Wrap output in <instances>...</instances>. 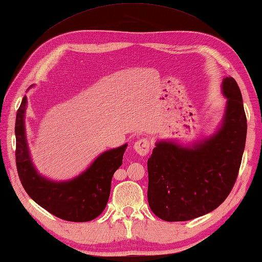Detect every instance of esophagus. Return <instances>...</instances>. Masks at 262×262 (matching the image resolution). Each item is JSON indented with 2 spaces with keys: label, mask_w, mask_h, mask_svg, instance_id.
Returning a JSON list of instances; mask_svg holds the SVG:
<instances>
[{
  "label": "esophagus",
  "mask_w": 262,
  "mask_h": 262,
  "mask_svg": "<svg viewBox=\"0 0 262 262\" xmlns=\"http://www.w3.org/2000/svg\"><path fill=\"white\" fill-rule=\"evenodd\" d=\"M150 147H151V143L147 138L138 139V141H136L135 144H134V149H135L136 153L141 156L147 155L149 153Z\"/></svg>",
  "instance_id": "esophagus-1"
}]
</instances>
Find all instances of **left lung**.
<instances>
[{"label": "left lung", "mask_w": 262, "mask_h": 262, "mask_svg": "<svg viewBox=\"0 0 262 262\" xmlns=\"http://www.w3.org/2000/svg\"><path fill=\"white\" fill-rule=\"evenodd\" d=\"M228 98L223 124L193 149L160 142L147 161V200L164 221H187L224 202L238 178L247 137L242 95L232 77L222 83Z\"/></svg>", "instance_id": "left-lung-1"}]
</instances>
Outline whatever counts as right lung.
<instances>
[{
    "instance_id": "obj_1",
    "label": "right lung",
    "mask_w": 262,
    "mask_h": 262,
    "mask_svg": "<svg viewBox=\"0 0 262 262\" xmlns=\"http://www.w3.org/2000/svg\"><path fill=\"white\" fill-rule=\"evenodd\" d=\"M27 97L17 109L15 119V162L24 190L35 203L59 219L70 222H87L98 216L106 208L111 194L112 179L123 164L126 144L102 153L78 178L67 182H51L36 173L24 133Z\"/></svg>"
}]
</instances>
